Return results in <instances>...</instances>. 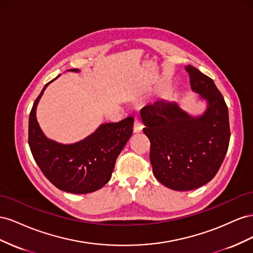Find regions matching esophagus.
Returning <instances> with one entry per match:
<instances>
[{"label":"esophagus","mask_w":253,"mask_h":253,"mask_svg":"<svg viewBox=\"0 0 253 253\" xmlns=\"http://www.w3.org/2000/svg\"><path fill=\"white\" fill-rule=\"evenodd\" d=\"M142 129H143V124L141 123V121L138 120V119H135L134 123H133V131L136 132V133H139V132L142 131Z\"/></svg>","instance_id":"obj_1"}]
</instances>
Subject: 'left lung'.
<instances>
[{"mask_svg":"<svg viewBox=\"0 0 253 253\" xmlns=\"http://www.w3.org/2000/svg\"><path fill=\"white\" fill-rule=\"evenodd\" d=\"M185 71L191 88L207 102L201 115L189 114L176 102L160 99L141 109L143 129L150 141L156 179L169 189L191 191L214 178L230 141L228 107L210 77L193 66Z\"/></svg>","mask_w":253,"mask_h":253,"instance_id":"left-lung-1","label":"left lung"}]
</instances>
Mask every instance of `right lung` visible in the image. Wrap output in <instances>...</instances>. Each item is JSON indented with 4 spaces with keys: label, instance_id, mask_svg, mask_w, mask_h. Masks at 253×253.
Wrapping results in <instances>:
<instances>
[{
    "label": "right lung",
    "instance_id": "right-lung-1",
    "mask_svg": "<svg viewBox=\"0 0 253 253\" xmlns=\"http://www.w3.org/2000/svg\"><path fill=\"white\" fill-rule=\"evenodd\" d=\"M68 71L79 72L77 69ZM55 79L44 85L32 108L28 122L31 151L43 175L59 190L73 194L95 192L110 180L117 158L132 135L133 119L129 117L119 123L102 124L94 132L73 144L48 139L38 124L36 110L43 92Z\"/></svg>",
    "mask_w": 253,
    "mask_h": 253
}]
</instances>
